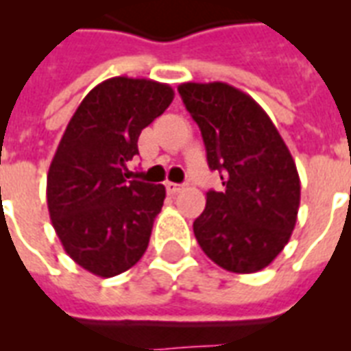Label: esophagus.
<instances>
[{"label":"esophagus","instance_id":"esophagus-1","mask_svg":"<svg viewBox=\"0 0 351 351\" xmlns=\"http://www.w3.org/2000/svg\"><path fill=\"white\" fill-rule=\"evenodd\" d=\"M165 189H167L169 195H176L182 189V186L180 184H175V182H165Z\"/></svg>","mask_w":351,"mask_h":351}]
</instances>
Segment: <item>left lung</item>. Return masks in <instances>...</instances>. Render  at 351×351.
I'll use <instances>...</instances> for the list:
<instances>
[{
	"instance_id": "1",
	"label": "left lung",
	"mask_w": 351,
	"mask_h": 351,
	"mask_svg": "<svg viewBox=\"0 0 351 351\" xmlns=\"http://www.w3.org/2000/svg\"><path fill=\"white\" fill-rule=\"evenodd\" d=\"M184 106L202 132L211 171L224 191H208L193 231L206 255L233 273L269 266L297 222L300 180L277 127L233 85L182 84Z\"/></svg>"
}]
</instances>
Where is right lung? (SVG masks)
Instances as JSON below:
<instances>
[{"label": "right lung", "mask_w": 351, "mask_h": 351, "mask_svg": "<svg viewBox=\"0 0 351 351\" xmlns=\"http://www.w3.org/2000/svg\"><path fill=\"white\" fill-rule=\"evenodd\" d=\"M173 98L167 84L109 78L85 96L60 140L47 175L49 215L63 250L93 275H120L147 250L165 187L127 180V162Z\"/></svg>", "instance_id": "1"}]
</instances>
